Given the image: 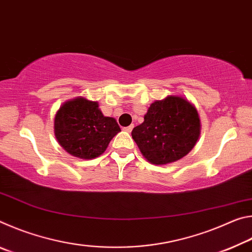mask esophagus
<instances>
[{"instance_id":"1","label":"esophagus","mask_w":252,"mask_h":252,"mask_svg":"<svg viewBox=\"0 0 252 252\" xmlns=\"http://www.w3.org/2000/svg\"><path fill=\"white\" fill-rule=\"evenodd\" d=\"M132 129H133V125H131V126H125V127H122V130H123V131H126V132H127V133H130V132L132 131Z\"/></svg>"}]
</instances>
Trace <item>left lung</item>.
Wrapping results in <instances>:
<instances>
[{
	"label": "left lung",
	"instance_id": "left-lung-1",
	"mask_svg": "<svg viewBox=\"0 0 252 252\" xmlns=\"http://www.w3.org/2000/svg\"><path fill=\"white\" fill-rule=\"evenodd\" d=\"M201 123L189 100L168 95L151 103L141 125L132 130V138L142 156L152 164H168L186 157L197 143Z\"/></svg>",
	"mask_w": 252,
	"mask_h": 252
}]
</instances>
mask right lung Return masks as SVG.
<instances>
[{
    "label": "right lung",
    "instance_id": "1",
    "mask_svg": "<svg viewBox=\"0 0 252 252\" xmlns=\"http://www.w3.org/2000/svg\"><path fill=\"white\" fill-rule=\"evenodd\" d=\"M120 131L116 119L104 117L96 101L83 96L64 102L54 118V134L60 146L83 160L101 156Z\"/></svg>",
    "mask_w": 252,
    "mask_h": 252
}]
</instances>
